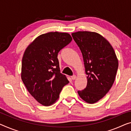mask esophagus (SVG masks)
I'll list each match as a JSON object with an SVG mask.
<instances>
[{"instance_id": "obj_1", "label": "esophagus", "mask_w": 131, "mask_h": 131, "mask_svg": "<svg viewBox=\"0 0 131 131\" xmlns=\"http://www.w3.org/2000/svg\"><path fill=\"white\" fill-rule=\"evenodd\" d=\"M76 78H77V76H76V75H73V76H72V77H71V79L72 80H75Z\"/></svg>"}]
</instances>
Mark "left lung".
<instances>
[{
	"label": "left lung",
	"mask_w": 131,
	"mask_h": 131,
	"mask_svg": "<svg viewBox=\"0 0 131 131\" xmlns=\"http://www.w3.org/2000/svg\"><path fill=\"white\" fill-rule=\"evenodd\" d=\"M81 50L87 75V86L78 91L79 96L88 103H94L104 97L112 87L118 68L114 48L102 35L93 32L72 33Z\"/></svg>",
	"instance_id": "8db88e82"
}]
</instances>
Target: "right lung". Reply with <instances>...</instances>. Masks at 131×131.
Segmentation results:
<instances>
[{
	"mask_svg": "<svg viewBox=\"0 0 131 131\" xmlns=\"http://www.w3.org/2000/svg\"><path fill=\"white\" fill-rule=\"evenodd\" d=\"M72 40L68 33L48 32L37 37L23 54L21 78L30 94L43 106L53 104L69 83L60 72L58 53Z\"/></svg>",
	"mask_w": 131,
	"mask_h": 131,
	"instance_id": "obj_1",
	"label": "right lung"
}]
</instances>
